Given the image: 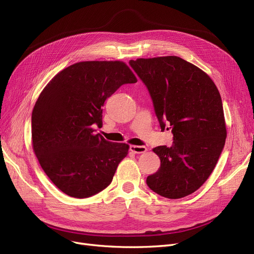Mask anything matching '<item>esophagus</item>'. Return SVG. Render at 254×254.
I'll return each mask as SVG.
<instances>
[{"label": "esophagus", "mask_w": 254, "mask_h": 254, "mask_svg": "<svg viewBox=\"0 0 254 254\" xmlns=\"http://www.w3.org/2000/svg\"><path fill=\"white\" fill-rule=\"evenodd\" d=\"M130 151L133 153H143L147 151V148L145 146H137V145H131L130 146Z\"/></svg>", "instance_id": "obj_1"}]
</instances>
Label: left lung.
Listing matches in <instances>:
<instances>
[{"label": "left lung", "mask_w": 254, "mask_h": 254, "mask_svg": "<svg viewBox=\"0 0 254 254\" xmlns=\"http://www.w3.org/2000/svg\"><path fill=\"white\" fill-rule=\"evenodd\" d=\"M147 87L161 129L172 128L174 144L152 149L161 160L146 182L155 193L178 199L193 194L212 174L227 137L216 84L201 68L177 56L130 60Z\"/></svg>", "instance_id": "8db88e82"}]
</instances>
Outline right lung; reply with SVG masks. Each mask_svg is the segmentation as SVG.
Instances as JSON below:
<instances>
[{
    "instance_id": "add662e5",
    "label": "right lung",
    "mask_w": 254,
    "mask_h": 254,
    "mask_svg": "<svg viewBox=\"0 0 254 254\" xmlns=\"http://www.w3.org/2000/svg\"><path fill=\"white\" fill-rule=\"evenodd\" d=\"M123 61H81L56 74L42 90L32 113V144L50 180L64 194L87 198L106 189L129 149L106 141L104 103L122 84L134 83Z\"/></svg>"
}]
</instances>
